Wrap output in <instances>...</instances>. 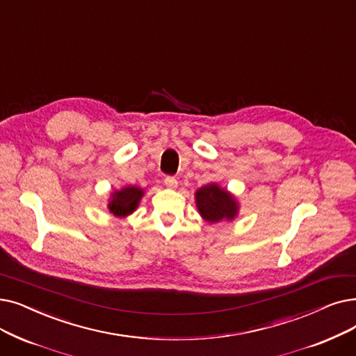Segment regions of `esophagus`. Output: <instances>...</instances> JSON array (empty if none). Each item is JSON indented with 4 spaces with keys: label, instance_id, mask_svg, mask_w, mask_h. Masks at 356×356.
I'll use <instances>...</instances> for the list:
<instances>
[{
    "label": "esophagus",
    "instance_id": "1",
    "mask_svg": "<svg viewBox=\"0 0 356 356\" xmlns=\"http://www.w3.org/2000/svg\"><path fill=\"white\" fill-rule=\"evenodd\" d=\"M164 184H165V186H167L168 189H176V188H177V180H176V177H173V176H167V177L164 179Z\"/></svg>",
    "mask_w": 356,
    "mask_h": 356
}]
</instances>
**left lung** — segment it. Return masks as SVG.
I'll return each mask as SVG.
<instances>
[{
    "mask_svg": "<svg viewBox=\"0 0 356 356\" xmlns=\"http://www.w3.org/2000/svg\"><path fill=\"white\" fill-rule=\"evenodd\" d=\"M196 207L202 218L208 222H220L222 220H234L238 212L236 197L216 183L207 184L195 193Z\"/></svg>",
    "mask_w": 356,
    "mask_h": 356,
    "instance_id": "8db88e82",
    "label": "left lung"
}]
</instances>
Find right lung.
I'll use <instances>...</instances> for the list:
<instances>
[{
	"instance_id": "add662e5",
	"label": "right lung",
	"mask_w": 356,
	"mask_h": 356,
	"mask_svg": "<svg viewBox=\"0 0 356 356\" xmlns=\"http://www.w3.org/2000/svg\"><path fill=\"white\" fill-rule=\"evenodd\" d=\"M144 196V191L138 186H127L120 191H116L112 193V197L109 200V211L119 218L131 215L140 204L141 197Z\"/></svg>"
}]
</instances>
